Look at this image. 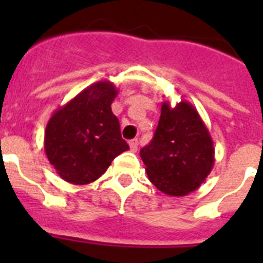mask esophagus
Masks as SVG:
<instances>
[{
	"mask_svg": "<svg viewBox=\"0 0 263 263\" xmlns=\"http://www.w3.org/2000/svg\"><path fill=\"white\" fill-rule=\"evenodd\" d=\"M129 146H130V150L133 153L137 152V148H138V139L134 138L132 141H129Z\"/></svg>",
	"mask_w": 263,
	"mask_h": 263,
	"instance_id": "34e87169",
	"label": "esophagus"
}]
</instances>
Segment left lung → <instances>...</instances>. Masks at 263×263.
<instances>
[{
    "instance_id": "8db88e82",
    "label": "left lung",
    "mask_w": 263,
    "mask_h": 263,
    "mask_svg": "<svg viewBox=\"0 0 263 263\" xmlns=\"http://www.w3.org/2000/svg\"><path fill=\"white\" fill-rule=\"evenodd\" d=\"M148 180L163 194L185 196L212 171L215 147L210 132L192 104H162L152 142L139 152Z\"/></svg>"
}]
</instances>
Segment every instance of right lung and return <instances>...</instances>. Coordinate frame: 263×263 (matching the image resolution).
<instances>
[{"label":"right lung","instance_id":"add662e5","mask_svg":"<svg viewBox=\"0 0 263 263\" xmlns=\"http://www.w3.org/2000/svg\"><path fill=\"white\" fill-rule=\"evenodd\" d=\"M117 93L113 83L97 81L51 116L45 130V152L66 182H95L111 160L129 150L110 108Z\"/></svg>","mask_w":263,"mask_h":263}]
</instances>
